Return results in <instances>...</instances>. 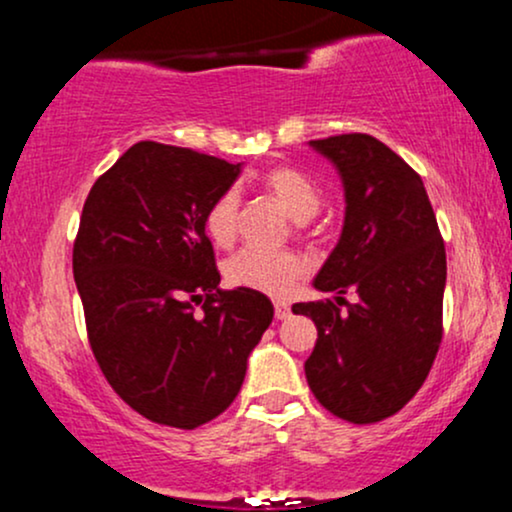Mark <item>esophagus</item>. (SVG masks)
Instances as JSON below:
<instances>
[{"label":"esophagus","mask_w":512,"mask_h":512,"mask_svg":"<svg viewBox=\"0 0 512 512\" xmlns=\"http://www.w3.org/2000/svg\"><path fill=\"white\" fill-rule=\"evenodd\" d=\"M274 315H276V320H286V317L291 315V308H289V303H284V301H276V303H274Z\"/></svg>","instance_id":"obj_1"}]
</instances>
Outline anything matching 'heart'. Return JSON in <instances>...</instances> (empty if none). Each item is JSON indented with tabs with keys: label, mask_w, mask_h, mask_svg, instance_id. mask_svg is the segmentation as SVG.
I'll list each match as a JSON object with an SVG mask.
<instances>
[{
	"label": "heart",
	"mask_w": 512,
	"mask_h": 512,
	"mask_svg": "<svg viewBox=\"0 0 512 512\" xmlns=\"http://www.w3.org/2000/svg\"><path fill=\"white\" fill-rule=\"evenodd\" d=\"M262 185L281 204L293 221L313 219L320 209V190L315 182L296 168H274L262 178ZM240 195L238 190H223L204 214V231L216 248H228L238 236ZM308 272V262L291 250L245 248L223 267L226 281L238 289L281 298L291 293L296 281Z\"/></svg>",
	"instance_id": "heart-1"
}]
</instances>
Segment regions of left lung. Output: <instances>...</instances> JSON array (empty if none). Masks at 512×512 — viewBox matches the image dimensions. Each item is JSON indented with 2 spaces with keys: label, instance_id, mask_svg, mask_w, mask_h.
Listing matches in <instances>:
<instances>
[{
  "label": "left lung",
  "instance_id": "8db88e82",
  "mask_svg": "<svg viewBox=\"0 0 512 512\" xmlns=\"http://www.w3.org/2000/svg\"><path fill=\"white\" fill-rule=\"evenodd\" d=\"M310 146L337 168L346 209L337 248L313 281L337 296L291 308L317 327L305 378L334 416L375 424L419 392L438 354L445 245L424 182L390 146L370 134ZM346 290L356 304L345 303Z\"/></svg>",
  "mask_w": 512,
  "mask_h": 512
}]
</instances>
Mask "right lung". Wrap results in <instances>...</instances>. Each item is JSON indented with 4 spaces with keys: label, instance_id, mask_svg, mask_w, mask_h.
Here are the masks:
<instances>
[{
    "label": "right lung",
    "instance_id": "1",
    "mask_svg": "<svg viewBox=\"0 0 512 512\" xmlns=\"http://www.w3.org/2000/svg\"><path fill=\"white\" fill-rule=\"evenodd\" d=\"M240 170L139 142L96 180L81 211L74 281L88 342L110 387L156 424L190 431L231 407L272 325L264 293L219 289L204 231L209 204Z\"/></svg>",
    "mask_w": 512,
    "mask_h": 512
}]
</instances>
